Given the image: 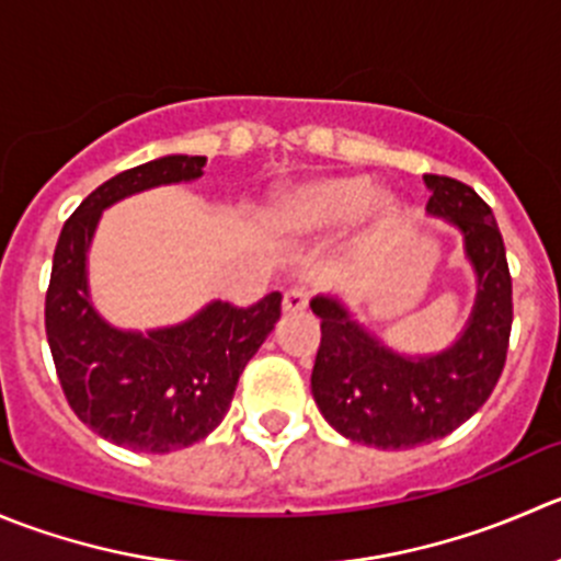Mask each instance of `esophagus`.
<instances>
[{"mask_svg":"<svg viewBox=\"0 0 561 561\" xmlns=\"http://www.w3.org/2000/svg\"><path fill=\"white\" fill-rule=\"evenodd\" d=\"M308 308V291L302 288H291L283 294V313H302Z\"/></svg>","mask_w":561,"mask_h":561,"instance_id":"34e87169","label":"esophagus"}]
</instances>
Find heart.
Here are the masks:
<instances>
[{"label": "heart", "mask_w": 561, "mask_h": 561, "mask_svg": "<svg viewBox=\"0 0 561 561\" xmlns=\"http://www.w3.org/2000/svg\"><path fill=\"white\" fill-rule=\"evenodd\" d=\"M357 213L374 220H387L392 215V198L374 191L368 176L335 174L283 193L273 207V220L286 234H313L335 229Z\"/></svg>", "instance_id": "obj_1"}]
</instances>
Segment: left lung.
Listing matches in <instances>:
<instances>
[{
	"label": "left lung",
	"mask_w": 561,
	"mask_h": 561,
	"mask_svg": "<svg viewBox=\"0 0 561 561\" xmlns=\"http://www.w3.org/2000/svg\"><path fill=\"white\" fill-rule=\"evenodd\" d=\"M428 215L463 234L477 297L453 346L403 354L352 319L332 294L310 299L321 319L310 390L327 423L357 445L409 450L453 434L496 387L513 327V280L491 207L463 182L425 176Z\"/></svg>",
	"instance_id": "left-lung-1"
}]
</instances>
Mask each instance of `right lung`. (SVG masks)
<instances>
[{
  "label": "right lung",
  "instance_id": "right-lung-1",
  "mask_svg": "<svg viewBox=\"0 0 561 561\" xmlns=\"http://www.w3.org/2000/svg\"><path fill=\"white\" fill-rule=\"evenodd\" d=\"M202 154H165L111 176L65 220L46 291V335L70 409L98 436L138 453H171L213 434L248 359L280 319V294L251 308L204 305L182 324L111 327L90 299V245L103 209L133 193L193 182Z\"/></svg>",
  "mask_w": 561,
  "mask_h": 561
}]
</instances>
